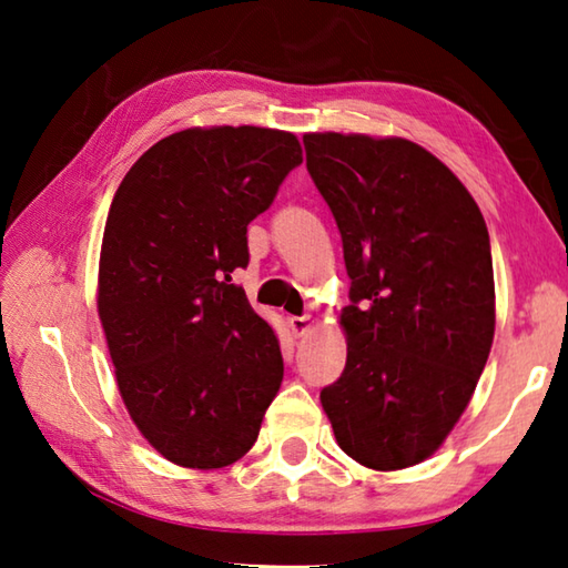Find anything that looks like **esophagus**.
<instances>
[{"label": "esophagus", "instance_id": "34e87169", "mask_svg": "<svg viewBox=\"0 0 568 568\" xmlns=\"http://www.w3.org/2000/svg\"><path fill=\"white\" fill-rule=\"evenodd\" d=\"M287 325H291L293 335H303L307 328H311V315H291V318H287Z\"/></svg>", "mask_w": 568, "mask_h": 568}]
</instances>
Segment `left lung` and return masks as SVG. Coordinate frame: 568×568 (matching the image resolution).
I'll use <instances>...</instances> for the list:
<instances>
[{
    "label": "left lung",
    "instance_id": "left-lung-1",
    "mask_svg": "<svg viewBox=\"0 0 568 568\" xmlns=\"http://www.w3.org/2000/svg\"><path fill=\"white\" fill-rule=\"evenodd\" d=\"M305 165L341 230L343 376L321 390L338 446L396 470L444 444L494 343V263L460 180L403 138L311 132Z\"/></svg>",
    "mask_w": 568,
    "mask_h": 568
}]
</instances>
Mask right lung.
Wrapping results in <instances>:
<instances>
[{
  "instance_id": "obj_1",
  "label": "right lung",
  "mask_w": 568,
  "mask_h": 568,
  "mask_svg": "<svg viewBox=\"0 0 568 568\" xmlns=\"http://www.w3.org/2000/svg\"><path fill=\"white\" fill-rule=\"evenodd\" d=\"M301 162L293 132L192 128L152 145L114 192L98 311L130 418L172 464H235L281 388V345L230 273L250 261V220Z\"/></svg>"
}]
</instances>
